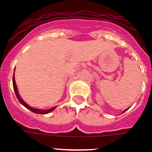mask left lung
<instances>
[{"mask_svg":"<svg viewBox=\"0 0 152 152\" xmlns=\"http://www.w3.org/2000/svg\"><path fill=\"white\" fill-rule=\"evenodd\" d=\"M125 111H127V109H126V110H124V111L123 112H125Z\"/></svg>","mask_w":152,"mask_h":152,"instance_id":"1","label":"left lung"}]
</instances>
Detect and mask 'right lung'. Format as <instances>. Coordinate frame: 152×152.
I'll list each match as a JSON object with an SVG mask.
<instances>
[{
    "label": "right lung",
    "instance_id": "obj_1",
    "mask_svg": "<svg viewBox=\"0 0 152 152\" xmlns=\"http://www.w3.org/2000/svg\"><path fill=\"white\" fill-rule=\"evenodd\" d=\"M13 86H14V89H15V94H16V97H17V99H18V101L19 102L21 103L22 105H23L26 107V108L29 109L30 111H31L32 112H34V113H37V114H48V113H50V112H53V110L55 109L56 107H53L52 108L48 109V110H40V109H36L33 108V107H31L29 105H28L26 102L21 99V97L19 96V94H18V88H17V86H16V82H15V74H14V76H13Z\"/></svg>",
    "mask_w": 152,
    "mask_h": 152
}]
</instances>
